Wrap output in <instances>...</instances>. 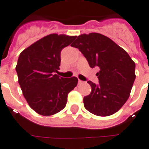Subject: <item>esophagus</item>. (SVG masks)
I'll list each match as a JSON object with an SVG mask.
<instances>
[{
  "mask_svg": "<svg viewBox=\"0 0 149 149\" xmlns=\"http://www.w3.org/2000/svg\"><path fill=\"white\" fill-rule=\"evenodd\" d=\"M83 82H84V81H81V80H78V84H83Z\"/></svg>",
  "mask_w": 149,
  "mask_h": 149,
  "instance_id": "1",
  "label": "esophagus"
}]
</instances>
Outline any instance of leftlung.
Listing matches in <instances>:
<instances>
[{
  "mask_svg": "<svg viewBox=\"0 0 149 149\" xmlns=\"http://www.w3.org/2000/svg\"><path fill=\"white\" fill-rule=\"evenodd\" d=\"M87 59L91 68L97 66L99 84L87 81L91 93L84 97L85 109L97 116L114 114L130 96L136 78L135 62L123 48L99 33L83 34L71 44Z\"/></svg>",
  "mask_w": 149,
  "mask_h": 149,
  "instance_id": "8db88e82",
  "label": "left lung"
}]
</instances>
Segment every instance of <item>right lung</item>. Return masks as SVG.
Segmentation results:
<instances>
[{"instance_id":"1","label":"right lung","mask_w":149,"mask_h":149,"mask_svg":"<svg viewBox=\"0 0 149 149\" xmlns=\"http://www.w3.org/2000/svg\"><path fill=\"white\" fill-rule=\"evenodd\" d=\"M76 36L51 34L38 40L20 53L16 70L23 96L38 114L49 116L65 107L68 93L77 78H64L56 73L60 65L62 49Z\"/></svg>"}]
</instances>
